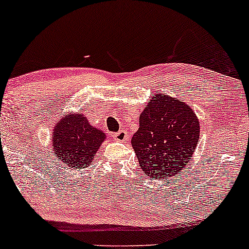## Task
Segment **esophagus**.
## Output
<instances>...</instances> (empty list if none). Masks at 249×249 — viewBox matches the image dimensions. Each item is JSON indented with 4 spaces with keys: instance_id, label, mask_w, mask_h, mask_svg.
<instances>
[{
    "instance_id": "34e87169",
    "label": "esophagus",
    "mask_w": 249,
    "mask_h": 249,
    "mask_svg": "<svg viewBox=\"0 0 249 249\" xmlns=\"http://www.w3.org/2000/svg\"><path fill=\"white\" fill-rule=\"evenodd\" d=\"M115 141H119V142H127L129 140V135L127 134V131L125 130H120L118 131L117 134H114Z\"/></svg>"
}]
</instances>
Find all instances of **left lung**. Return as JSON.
I'll return each mask as SVG.
<instances>
[{
  "label": "left lung",
  "instance_id": "left-lung-1",
  "mask_svg": "<svg viewBox=\"0 0 249 249\" xmlns=\"http://www.w3.org/2000/svg\"><path fill=\"white\" fill-rule=\"evenodd\" d=\"M199 135L200 124L193 109L180 99L158 93L141 114L131 146L147 176L166 179L185 169Z\"/></svg>",
  "mask_w": 249,
  "mask_h": 249
}]
</instances>
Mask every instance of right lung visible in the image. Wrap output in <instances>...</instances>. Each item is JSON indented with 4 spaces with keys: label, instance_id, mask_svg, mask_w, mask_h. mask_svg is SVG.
Here are the masks:
<instances>
[{
    "label": "right lung",
    "instance_id": "add662e5",
    "mask_svg": "<svg viewBox=\"0 0 249 249\" xmlns=\"http://www.w3.org/2000/svg\"><path fill=\"white\" fill-rule=\"evenodd\" d=\"M105 138L83 114H67L53 128V156L70 168L83 169L91 163Z\"/></svg>",
    "mask_w": 249,
    "mask_h": 249
}]
</instances>
